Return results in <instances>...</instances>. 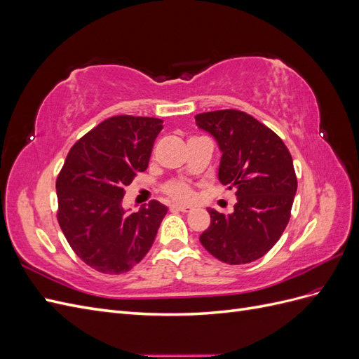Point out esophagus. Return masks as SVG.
<instances>
[{
  "mask_svg": "<svg viewBox=\"0 0 359 359\" xmlns=\"http://www.w3.org/2000/svg\"><path fill=\"white\" fill-rule=\"evenodd\" d=\"M172 211H181V212H189L191 210V206L187 205H170Z\"/></svg>",
  "mask_w": 359,
  "mask_h": 359,
  "instance_id": "1",
  "label": "esophagus"
}]
</instances>
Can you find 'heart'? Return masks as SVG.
I'll return each mask as SVG.
<instances>
[{"mask_svg":"<svg viewBox=\"0 0 359 359\" xmlns=\"http://www.w3.org/2000/svg\"><path fill=\"white\" fill-rule=\"evenodd\" d=\"M168 196L177 202H190L194 196L193 189L184 181H170L163 187Z\"/></svg>","mask_w":359,"mask_h":359,"instance_id":"heart-1","label":"heart"}]
</instances>
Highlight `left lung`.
I'll use <instances>...</instances> for the list:
<instances>
[{"mask_svg":"<svg viewBox=\"0 0 359 359\" xmlns=\"http://www.w3.org/2000/svg\"><path fill=\"white\" fill-rule=\"evenodd\" d=\"M194 119L219 144V180L236 196L231 214L208 210L211 223L201 244L224 264L253 262L274 247L289 223L298 186L292 156L273 130L245 112L223 109Z\"/></svg>","mask_w":359,"mask_h":359,"instance_id":"8db88e82","label":"left lung"}]
</instances>
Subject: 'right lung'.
<instances>
[{"instance_id":"add662e5","label":"right lung","mask_w":359,"mask_h":359,"mask_svg":"<svg viewBox=\"0 0 359 359\" xmlns=\"http://www.w3.org/2000/svg\"><path fill=\"white\" fill-rule=\"evenodd\" d=\"M163 119L118 115L104 119L69 151L57 178L58 223L88 266L123 274L153 245L168 208L151 201L137 212L123 208L126 186L148 168Z\"/></svg>"}]
</instances>
